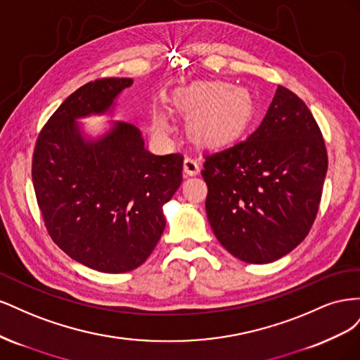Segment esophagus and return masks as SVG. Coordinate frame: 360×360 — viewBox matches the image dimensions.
Listing matches in <instances>:
<instances>
[{
  "instance_id": "34e87169",
  "label": "esophagus",
  "mask_w": 360,
  "mask_h": 360,
  "mask_svg": "<svg viewBox=\"0 0 360 360\" xmlns=\"http://www.w3.org/2000/svg\"><path fill=\"white\" fill-rule=\"evenodd\" d=\"M183 169H184V174H186V176H197V174L201 169L200 159L191 158V156L186 158L183 162Z\"/></svg>"
}]
</instances>
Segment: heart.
<instances>
[{
	"mask_svg": "<svg viewBox=\"0 0 360 360\" xmlns=\"http://www.w3.org/2000/svg\"><path fill=\"white\" fill-rule=\"evenodd\" d=\"M174 106L180 112L196 115L195 132L207 143H224L240 134L254 115V97L245 86L228 82H197L183 90ZM151 130L165 135L169 122L165 112L158 111L151 118Z\"/></svg>",
	"mask_w": 360,
	"mask_h": 360,
	"instance_id": "b5f03b06",
	"label": "heart"
}]
</instances>
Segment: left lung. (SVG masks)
Wrapping results in <instances>:
<instances>
[{"instance_id":"obj_1","label":"left lung","mask_w":360,"mask_h":360,"mask_svg":"<svg viewBox=\"0 0 360 360\" xmlns=\"http://www.w3.org/2000/svg\"><path fill=\"white\" fill-rule=\"evenodd\" d=\"M326 172L317 122L303 101L279 85L252 134L205 156V212L216 238L245 263L287 255L311 230Z\"/></svg>"}]
</instances>
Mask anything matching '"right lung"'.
<instances>
[{"label":"right lung","mask_w":360,"mask_h":360,"mask_svg":"<svg viewBox=\"0 0 360 360\" xmlns=\"http://www.w3.org/2000/svg\"><path fill=\"white\" fill-rule=\"evenodd\" d=\"M130 78L82 85L52 114L37 138L32 184L52 240L78 263L124 274L153 252L165 230L163 204L181 184L183 156H156L139 129L110 122L99 136L78 120L112 112Z\"/></svg>","instance_id":"1"}]
</instances>
